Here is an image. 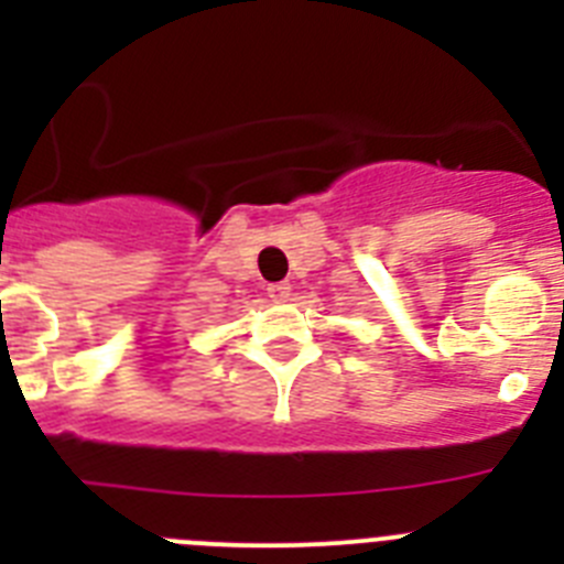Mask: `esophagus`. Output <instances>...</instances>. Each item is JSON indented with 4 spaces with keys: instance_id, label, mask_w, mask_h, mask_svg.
I'll use <instances>...</instances> for the list:
<instances>
[{
    "instance_id": "obj_1",
    "label": "esophagus",
    "mask_w": 564,
    "mask_h": 564,
    "mask_svg": "<svg viewBox=\"0 0 564 564\" xmlns=\"http://www.w3.org/2000/svg\"><path fill=\"white\" fill-rule=\"evenodd\" d=\"M268 296H271L273 302H285V299H291V282H273V285H268Z\"/></svg>"
}]
</instances>
